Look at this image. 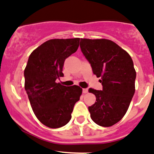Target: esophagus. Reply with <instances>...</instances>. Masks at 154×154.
I'll list each match as a JSON object with an SVG mask.
<instances>
[{
  "label": "esophagus",
  "instance_id": "obj_1",
  "mask_svg": "<svg viewBox=\"0 0 154 154\" xmlns=\"http://www.w3.org/2000/svg\"><path fill=\"white\" fill-rule=\"evenodd\" d=\"M88 88H83V89H82V93H83V94L88 93Z\"/></svg>",
  "mask_w": 154,
  "mask_h": 154
}]
</instances>
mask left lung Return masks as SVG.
Listing matches in <instances>:
<instances>
[{
	"instance_id": "1",
	"label": "left lung",
	"mask_w": 154,
	"mask_h": 154,
	"mask_svg": "<svg viewBox=\"0 0 154 154\" xmlns=\"http://www.w3.org/2000/svg\"><path fill=\"white\" fill-rule=\"evenodd\" d=\"M81 51L93 73L101 77L103 90L89 88L96 102L88 107L96 124L110 127L122 119L135 93L136 71L128 53L107 39H80Z\"/></svg>"
}]
</instances>
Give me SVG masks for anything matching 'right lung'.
Returning <instances> with one entry per match:
<instances>
[{
	"label": "right lung",
	"mask_w": 154,
	"mask_h": 154,
	"mask_svg": "<svg viewBox=\"0 0 154 154\" xmlns=\"http://www.w3.org/2000/svg\"><path fill=\"white\" fill-rule=\"evenodd\" d=\"M80 38L51 39L34 50L24 70L25 90L35 116L51 128L66 125L72 118L82 89L65 86L57 79L63 77L65 60L77 51Z\"/></svg>",
	"instance_id": "1"
}]
</instances>
